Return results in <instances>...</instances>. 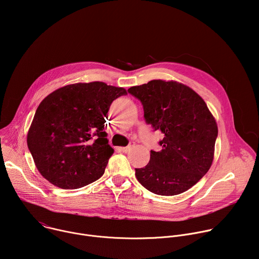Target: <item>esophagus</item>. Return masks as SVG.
Returning a JSON list of instances; mask_svg holds the SVG:
<instances>
[{
  "label": "esophagus",
  "instance_id": "34e87169",
  "mask_svg": "<svg viewBox=\"0 0 259 259\" xmlns=\"http://www.w3.org/2000/svg\"><path fill=\"white\" fill-rule=\"evenodd\" d=\"M133 145H134V143H133V142H131L129 145H127V146H125V147H121V150H122V152H123V153H128V152L132 149Z\"/></svg>",
  "mask_w": 259,
  "mask_h": 259
}]
</instances>
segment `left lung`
Segmentation results:
<instances>
[{"mask_svg":"<svg viewBox=\"0 0 259 259\" xmlns=\"http://www.w3.org/2000/svg\"><path fill=\"white\" fill-rule=\"evenodd\" d=\"M128 92L139 99L144 119L164 138L160 152L135 176L150 192L175 196L190 190L208 172L218 134L216 121L203 98L175 81L153 80Z\"/></svg>","mask_w":259,"mask_h":259,"instance_id":"obj_1","label":"left lung"}]
</instances>
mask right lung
Listing matches in <instances>:
<instances>
[{
  "label": "right lung",
  "mask_w": 259,
  "mask_h": 259,
  "mask_svg": "<svg viewBox=\"0 0 259 259\" xmlns=\"http://www.w3.org/2000/svg\"><path fill=\"white\" fill-rule=\"evenodd\" d=\"M126 89L103 82L61 87L35 110L27 146L36 169L53 186L80 189L100 178L114 149L104 131L112 102Z\"/></svg>",
  "instance_id": "obj_1"
}]
</instances>
